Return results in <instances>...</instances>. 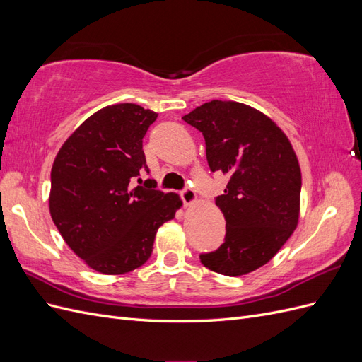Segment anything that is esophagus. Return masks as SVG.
<instances>
[{
    "instance_id": "34e87169",
    "label": "esophagus",
    "mask_w": 362,
    "mask_h": 362,
    "mask_svg": "<svg viewBox=\"0 0 362 362\" xmlns=\"http://www.w3.org/2000/svg\"><path fill=\"white\" fill-rule=\"evenodd\" d=\"M181 199L185 205H190L193 202H196V199H198V196H196V193L192 190V189H184L181 190Z\"/></svg>"
}]
</instances>
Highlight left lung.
I'll return each instance as SVG.
<instances>
[{
	"instance_id": "left-lung-1",
	"label": "left lung",
	"mask_w": 362,
	"mask_h": 362,
	"mask_svg": "<svg viewBox=\"0 0 362 362\" xmlns=\"http://www.w3.org/2000/svg\"><path fill=\"white\" fill-rule=\"evenodd\" d=\"M205 139L213 172L229 177L216 205L226 221L225 242L201 262L225 276L264 266L298 226L302 175L288 137L246 104L210 101L182 116Z\"/></svg>"
}]
</instances>
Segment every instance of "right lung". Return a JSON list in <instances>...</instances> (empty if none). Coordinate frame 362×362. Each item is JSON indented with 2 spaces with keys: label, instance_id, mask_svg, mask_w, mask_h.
Wrapping results in <instances>:
<instances>
[{
  "label": "right lung",
  "instance_id": "add662e5",
  "mask_svg": "<svg viewBox=\"0 0 362 362\" xmlns=\"http://www.w3.org/2000/svg\"><path fill=\"white\" fill-rule=\"evenodd\" d=\"M157 113L137 104L101 108L64 141L51 169L49 213L64 242L90 269L122 275L145 264L158 228L182 205L157 190L144 137Z\"/></svg>",
  "mask_w": 362,
  "mask_h": 362
}]
</instances>
